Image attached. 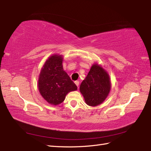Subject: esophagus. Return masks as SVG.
<instances>
[{
  "label": "esophagus",
  "instance_id": "34e87169",
  "mask_svg": "<svg viewBox=\"0 0 151 151\" xmlns=\"http://www.w3.org/2000/svg\"><path fill=\"white\" fill-rule=\"evenodd\" d=\"M75 84L76 85V86H77V87L78 88V86H79V81H75Z\"/></svg>",
  "mask_w": 151,
  "mask_h": 151
}]
</instances>
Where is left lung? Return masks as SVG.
Wrapping results in <instances>:
<instances>
[{
  "instance_id": "obj_1",
  "label": "left lung",
  "mask_w": 151,
  "mask_h": 151,
  "mask_svg": "<svg viewBox=\"0 0 151 151\" xmlns=\"http://www.w3.org/2000/svg\"><path fill=\"white\" fill-rule=\"evenodd\" d=\"M111 89V82L107 72L98 64L91 67L87 76L81 83L80 91L86 103L97 106L104 101Z\"/></svg>"
}]
</instances>
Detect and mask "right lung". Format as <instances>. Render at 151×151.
Instances as JSON below:
<instances>
[{
  "instance_id": "add662e5",
  "label": "right lung",
  "mask_w": 151,
  "mask_h": 151,
  "mask_svg": "<svg viewBox=\"0 0 151 151\" xmlns=\"http://www.w3.org/2000/svg\"><path fill=\"white\" fill-rule=\"evenodd\" d=\"M62 62L61 55L51 56L45 63L39 76V91L52 105L62 103L69 92L77 89V86L63 70Z\"/></svg>"
}]
</instances>
